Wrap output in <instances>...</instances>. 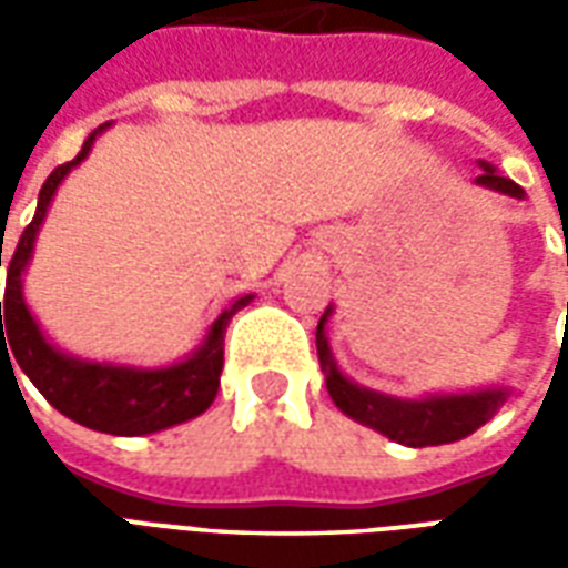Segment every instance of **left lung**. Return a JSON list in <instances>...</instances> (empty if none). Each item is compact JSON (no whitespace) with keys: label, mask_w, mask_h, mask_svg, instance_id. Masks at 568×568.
Here are the masks:
<instances>
[{"label":"left lung","mask_w":568,"mask_h":568,"mask_svg":"<svg viewBox=\"0 0 568 568\" xmlns=\"http://www.w3.org/2000/svg\"><path fill=\"white\" fill-rule=\"evenodd\" d=\"M484 173L477 175V185L499 191L508 197H524V187L496 173V166L480 161ZM568 264V252H566ZM332 316V310H325L316 328V349H320V365L325 371V386L332 402L346 417H353L362 426H371L381 432L389 440H398L405 447H435V444H450L465 435H471L480 428L493 414L505 405L508 389L505 386H493V389H477V393L463 395H428V398H393V395L374 393L358 383L346 381L337 362L332 356V346L325 337V322Z\"/></svg>","instance_id":"obj_1"}]
</instances>
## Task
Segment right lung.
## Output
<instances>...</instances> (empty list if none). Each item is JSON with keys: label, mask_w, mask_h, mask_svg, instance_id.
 Masks as SVG:
<instances>
[{"label": "right lung", "mask_w": 568, "mask_h": 568, "mask_svg": "<svg viewBox=\"0 0 568 568\" xmlns=\"http://www.w3.org/2000/svg\"><path fill=\"white\" fill-rule=\"evenodd\" d=\"M109 124L93 130L79 154L69 163H60L54 173L44 179L36 215L23 227L18 248L8 261L6 297L0 301V358H8V365L14 358L20 371L36 383V389L48 398V405L57 407L63 417L75 419L93 432L133 438V435H151V432H161V428L200 417L212 405V398L219 393V377H222L227 322L236 310L246 307L252 295L236 297L231 307H224L219 320L210 325L206 341L200 344L197 353L187 356L185 362L166 365V368H130V365H109V362H84V358L60 353L57 346L44 341L42 328L36 325L30 307L23 301L20 280H23V271L32 258L36 234H39L44 215H48L54 191L67 179L69 170L88 158L93 140ZM2 315L7 316L6 323L1 322ZM6 336L11 351L4 344ZM11 374H14V368H11Z\"/></svg>", "instance_id": "add662e5"}]
</instances>
